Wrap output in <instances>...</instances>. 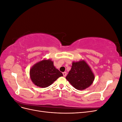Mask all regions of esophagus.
I'll return each mask as SVG.
<instances>
[{
	"instance_id": "esophagus-1",
	"label": "esophagus",
	"mask_w": 122,
	"mask_h": 122,
	"mask_svg": "<svg viewBox=\"0 0 122 122\" xmlns=\"http://www.w3.org/2000/svg\"><path fill=\"white\" fill-rule=\"evenodd\" d=\"M67 72H63L62 73V74H63V75H64V77H66V75H67Z\"/></svg>"
}]
</instances>
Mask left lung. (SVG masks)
<instances>
[{
	"mask_svg": "<svg viewBox=\"0 0 122 122\" xmlns=\"http://www.w3.org/2000/svg\"><path fill=\"white\" fill-rule=\"evenodd\" d=\"M95 76L86 62L81 61L73 62L66 78L76 89L83 90L93 83Z\"/></svg>",
	"mask_w": 122,
	"mask_h": 122,
	"instance_id": "8db88e82",
	"label": "left lung"
}]
</instances>
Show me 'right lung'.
<instances>
[{
	"mask_svg": "<svg viewBox=\"0 0 122 122\" xmlns=\"http://www.w3.org/2000/svg\"><path fill=\"white\" fill-rule=\"evenodd\" d=\"M63 75L50 60H43L35 64L30 70V78L35 85L41 87L50 86Z\"/></svg>",
	"mask_w": 122,
	"mask_h": 122,
	"instance_id": "right-lung-1",
	"label": "right lung"
}]
</instances>
